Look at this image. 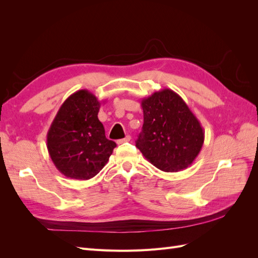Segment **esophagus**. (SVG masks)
<instances>
[{
  "label": "esophagus",
  "mask_w": 258,
  "mask_h": 258,
  "mask_svg": "<svg viewBox=\"0 0 258 258\" xmlns=\"http://www.w3.org/2000/svg\"><path fill=\"white\" fill-rule=\"evenodd\" d=\"M131 140V137L130 136H126L123 139H120L117 141V144H122V143H126V142H129Z\"/></svg>",
  "instance_id": "obj_1"
}]
</instances>
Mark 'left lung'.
Here are the masks:
<instances>
[{
	"instance_id": "obj_1",
	"label": "left lung",
	"mask_w": 258,
	"mask_h": 258,
	"mask_svg": "<svg viewBox=\"0 0 258 258\" xmlns=\"http://www.w3.org/2000/svg\"><path fill=\"white\" fill-rule=\"evenodd\" d=\"M144 123L136 146L152 165L165 172L189 167L199 155L205 131L176 92L162 89L142 99Z\"/></svg>"
}]
</instances>
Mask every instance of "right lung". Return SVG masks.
<instances>
[{
	"mask_svg": "<svg viewBox=\"0 0 258 258\" xmlns=\"http://www.w3.org/2000/svg\"><path fill=\"white\" fill-rule=\"evenodd\" d=\"M101 102L88 91L72 93L54 117L47 132V150L64 176L89 179L106 165L116 143L105 137L98 118Z\"/></svg>",
	"mask_w": 258,
	"mask_h": 258,
	"instance_id": "right-lung-1",
	"label": "right lung"
}]
</instances>
